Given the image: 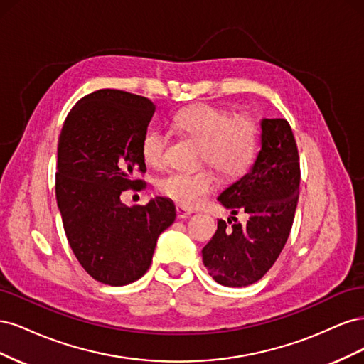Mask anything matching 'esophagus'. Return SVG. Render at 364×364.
<instances>
[{
  "label": "esophagus",
  "instance_id": "esophagus-1",
  "mask_svg": "<svg viewBox=\"0 0 364 364\" xmlns=\"http://www.w3.org/2000/svg\"><path fill=\"white\" fill-rule=\"evenodd\" d=\"M191 209H188L183 205H176V214H178L179 218H186L188 215H191Z\"/></svg>",
  "mask_w": 364,
  "mask_h": 364
}]
</instances>
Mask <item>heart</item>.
I'll use <instances>...</instances> for the list:
<instances>
[{
	"mask_svg": "<svg viewBox=\"0 0 364 364\" xmlns=\"http://www.w3.org/2000/svg\"><path fill=\"white\" fill-rule=\"evenodd\" d=\"M174 124L200 142V162L213 165L226 179L243 176L257 156L258 127L246 115L230 117L226 109L202 103L179 111ZM165 147L167 138L158 130H149L142 138V158L151 167H162ZM215 183L214 173L205 168L197 173H170L159 181L158 188L176 203L196 208L205 202Z\"/></svg>",
	"mask_w": 364,
	"mask_h": 364,
	"instance_id": "b5f03b06",
	"label": "heart"
}]
</instances>
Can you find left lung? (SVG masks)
Wrapping results in <instances>:
<instances>
[{"instance_id": "obj_1", "label": "left lung", "mask_w": 364, "mask_h": 364, "mask_svg": "<svg viewBox=\"0 0 364 364\" xmlns=\"http://www.w3.org/2000/svg\"><path fill=\"white\" fill-rule=\"evenodd\" d=\"M261 149L249 171L230 183L217 200L230 214H247L246 225L218 220L203 247L209 274L226 287H246L261 279L278 259L293 225L299 197V156L287 119H261Z\"/></svg>"}]
</instances>
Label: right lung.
Wrapping results in <instances>:
<instances>
[{
	"label": "right lung",
	"mask_w": 364,
	"mask_h": 364,
	"mask_svg": "<svg viewBox=\"0 0 364 364\" xmlns=\"http://www.w3.org/2000/svg\"><path fill=\"white\" fill-rule=\"evenodd\" d=\"M156 106L118 90L87 94L65 119L58 144L56 200L68 243L97 281L126 285L147 272L158 237L176 218L173 200L126 206L119 196L144 182L142 138Z\"/></svg>",
	"instance_id": "obj_1"
}]
</instances>
